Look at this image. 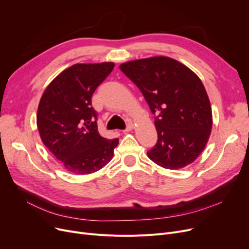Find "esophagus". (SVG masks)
<instances>
[{"mask_svg":"<svg viewBox=\"0 0 249 249\" xmlns=\"http://www.w3.org/2000/svg\"><path fill=\"white\" fill-rule=\"evenodd\" d=\"M133 128H134V124H132V123H128L127 124V126H126V128L125 129H124V133H128V132H131V131H133Z\"/></svg>","mask_w":249,"mask_h":249,"instance_id":"1","label":"esophagus"}]
</instances>
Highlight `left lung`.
<instances>
[{
  "mask_svg": "<svg viewBox=\"0 0 249 249\" xmlns=\"http://www.w3.org/2000/svg\"><path fill=\"white\" fill-rule=\"evenodd\" d=\"M120 69L156 114L158 141L148 157L171 170L193 163L205 149L213 125L210 99L200 79L168 56L126 62Z\"/></svg>",
  "mask_w": 249,
  "mask_h": 249,
  "instance_id": "8db88e82",
  "label": "left lung"
}]
</instances>
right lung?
<instances>
[{
	"label": "right lung",
	"instance_id": "add662e5",
	"mask_svg": "<svg viewBox=\"0 0 249 249\" xmlns=\"http://www.w3.org/2000/svg\"><path fill=\"white\" fill-rule=\"evenodd\" d=\"M114 68L111 62L76 64L64 70L44 90L36 123L42 143L69 172L84 175L107 164L118 139L101 137L94 91Z\"/></svg>",
	"mask_w": 249,
	"mask_h": 249
}]
</instances>
